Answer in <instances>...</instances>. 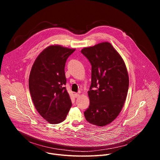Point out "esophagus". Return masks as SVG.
Listing matches in <instances>:
<instances>
[{"label":"esophagus","mask_w":160,"mask_h":160,"mask_svg":"<svg viewBox=\"0 0 160 160\" xmlns=\"http://www.w3.org/2000/svg\"><path fill=\"white\" fill-rule=\"evenodd\" d=\"M80 94H78V93H75V97L76 98H78V97H80Z\"/></svg>","instance_id":"1"}]
</instances>
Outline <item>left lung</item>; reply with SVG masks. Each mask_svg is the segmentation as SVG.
<instances>
[{"label":"left lung","instance_id":"obj_1","mask_svg":"<svg viewBox=\"0 0 160 160\" xmlns=\"http://www.w3.org/2000/svg\"><path fill=\"white\" fill-rule=\"evenodd\" d=\"M81 52L92 66L90 105L84 115L88 122L105 126L118 116L126 100L129 85L127 68L109 42L85 48Z\"/></svg>","mask_w":160,"mask_h":160}]
</instances>
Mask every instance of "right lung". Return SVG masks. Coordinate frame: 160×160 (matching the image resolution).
Wrapping results in <instances>:
<instances>
[{
    "label": "right lung",
    "mask_w": 160,
    "mask_h": 160,
    "mask_svg": "<svg viewBox=\"0 0 160 160\" xmlns=\"http://www.w3.org/2000/svg\"><path fill=\"white\" fill-rule=\"evenodd\" d=\"M75 49L50 45L35 59L29 77V89L33 104L49 123L63 122L72 101L64 85L65 63Z\"/></svg>",
    "instance_id": "right-lung-1"
}]
</instances>
